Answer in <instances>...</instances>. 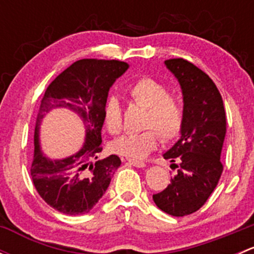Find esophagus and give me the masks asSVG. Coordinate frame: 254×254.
Masks as SVG:
<instances>
[{"label":"esophagus","instance_id":"34e87169","mask_svg":"<svg viewBox=\"0 0 254 254\" xmlns=\"http://www.w3.org/2000/svg\"><path fill=\"white\" fill-rule=\"evenodd\" d=\"M127 163L131 166H134V167H137V168H142L145 167V162L143 161H140V160H127Z\"/></svg>","mask_w":254,"mask_h":254}]
</instances>
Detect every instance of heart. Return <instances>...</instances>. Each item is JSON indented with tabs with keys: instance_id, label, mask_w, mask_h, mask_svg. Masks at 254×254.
Returning <instances> with one entry per match:
<instances>
[{
	"instance_id": "heart-1",
	"label": "heart",
	"mask_w": 254,
	"mask_h": 254,
	"mask_svg": "<svg viewBox=\"0 0 254 254\" xmlns=\"http://www.w3.org/2000/svg\"><path fill=\"white\" fill-rule=\"evenodd\" d=\"M127 94L134 103L147 109L141 132H127L111 143L114 153L129 158H142L163 142H173L183 134L186 112L178 99L171 96L166 84L143 76L132 82ZM103 120L111 134H118L123 127V109L117 97L109 96L103 106ZM160 136L158 137V135Z\"/></svg>"
}]
</instances>
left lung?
Instances as JSON below:
<instances>
[{"instance_id": "left-lung-1", "label": "left lung", "mask_w": 254, "mask_h": 254, "mask_svg": "<svg viewBox=\"0 0 254 254\" xmlns=\"http://www.w3.org/2000/svg\"><path fill=\"white\" fill-rule=\"evenodd\" d=\"M165 64L181 83L186 125L181 139L163 155L171 162L178 161L177 175L152 198L162 211L184 216L200 209L219 183L226 114L216 84L204 71L184 59Z\"/></svg>"}]
</instances>
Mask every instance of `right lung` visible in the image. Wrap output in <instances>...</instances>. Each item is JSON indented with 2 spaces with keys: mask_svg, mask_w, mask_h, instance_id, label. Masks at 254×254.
<instances>
[{
  "mask_svg": "<svg viewBox=\"0 0 254 254\" xmlns=\"http://www.w3.org/2000/svg\"><path fill=\"white\" fill-rule=\"evenodd\" d=\"M119 60L82 59L68 66L47 88L34 131V156L30 177L45 203L67 215L91 211L111 184L122 161L117 155L98 160L102 152L103 106L112 84L127 70ZM53 108L77 112L86 127V141L76 155L51 161L40 152L39 125Z\"/></svg>",
  "mask_w": 254,
  "mask_h": 254,
  "instance_id": "right-lung-1",
  "label": "right lung"
}]
</instances>
